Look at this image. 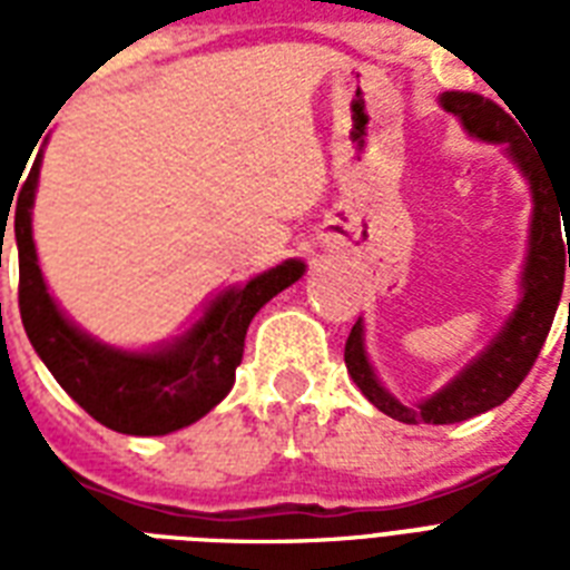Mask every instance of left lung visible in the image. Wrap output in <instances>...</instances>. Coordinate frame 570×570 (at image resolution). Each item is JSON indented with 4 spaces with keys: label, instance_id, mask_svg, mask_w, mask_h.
I'll return each mask as SVG.
<instances>
[{
    "label": "left lung",
    "instance_id": "1",
    "mask_svg": "<svg viewBox=\"0 0 570 570\" xmlns=\"http://www.w3.org/2000/svg\"><path fill=\"white\" fill-rule=\"evenodd\" d=\"M443 109L452 111L464 124L470 136L494 145H509V156L521 165L532 189V227H530V257L523 268V298L518 311L509 316L505 328L494 337V343L473 361V364L446 384L441 393L425 399L420 405H402L375 379L373 366L364 355V337L357 322L346 340V366L370 402L399 423H461L470 416L485 414L491 407L503 405L521 381L530 375L535 357L550 334L557 316L562 284H566V257L570 268V177H559L553 165L541 163L535 150L527 145L521 120L503 106L473 91H446L441 97ZM567 227V239H561V227ZM569 254H564V245ZM570 313V302H568Z\"/></svg>",
    "mask_w": 570,
    "mask_h": 570
}]
</instances>
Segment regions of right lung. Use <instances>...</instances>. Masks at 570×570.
I'll return each instance as SVG.
<instances>
[{"label": "right lung", "instance_id": "obj_1", "mask_svg": "<svg viewBox=\"0 0 570 570\" xmlns=\"http://www.w3.org/2000/svg\"><path fill=\"white\" fill-rule=\"evenodd\" d=\"M40 156L17 195L13 239L20 257V320L31 346L88 414L124 434H168L209 414L236 381L250 320L268 298L304 275L302 259L218 295L204 320L163 352H118L76 331L49 298L31 242V200ZM8 215H2V224Z\"/></svg>", "mask_w": 570, "mask_h": 570}]
</instances>
